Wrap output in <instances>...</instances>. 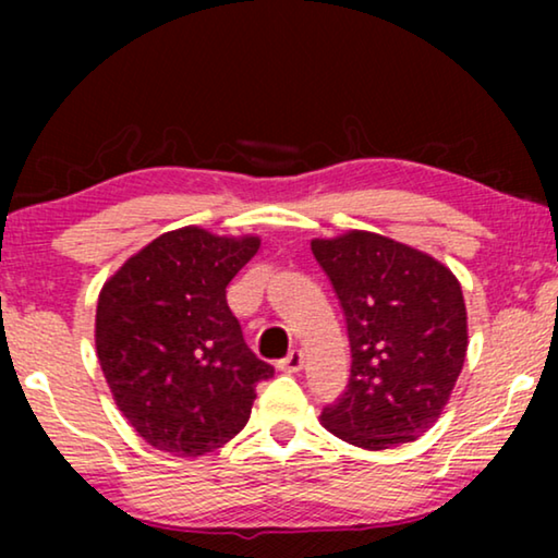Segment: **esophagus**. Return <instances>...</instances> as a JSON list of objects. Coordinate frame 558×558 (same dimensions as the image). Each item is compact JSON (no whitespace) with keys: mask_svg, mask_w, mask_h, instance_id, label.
<instances>
[{"mask_svg":"<svg viewBox=\"0 0 558 558\" xmlns=\"http://www.w3.org/2000/svg\"><path fill=\"white\" fill-rule=\"evenodd\" d=\"M302 363H304L302 350H289V355L284 357V361H279V368L284 373H296L302 368Z\"/></svg>","mask_w":558,"mask_h":558,"instance_id":"34e87169","label":"esophagus"}]
</instances>
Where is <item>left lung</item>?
I'll return each mask as SVG.
<instances>
[{"instance_id":"left-lung-1","label":"left lung","mask_w":558,"mask_h":558,"mask_svg":"<svg viewBox=\"0 0 558 558\" xmlns=\"http://www.w3.org/2000/svg\"><path fill=\"white\" fill-rule=\"evenodd\" d=\"M345 312L350 380L323 426L361 449L429 432L468 355V310L452 271L424 251L371 231L312 241Z\"/></svg>"}]
</instances>
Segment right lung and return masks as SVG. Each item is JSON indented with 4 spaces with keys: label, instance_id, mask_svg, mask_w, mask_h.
Masks as SVG:
<instances>
[{
    "label": "right lung",
    "instance_id": "add662e5",
    "mask_svg": "<svg viewBox=\"0 0 558 558\" xmlns=\"http://www.w3.org/2000/svg\"><path fill=\"white\" fill-rule=\"evenodd\" d=\"M258 246V235L178 228L126 258L98 294L104 378L126 422L159 452L201 457L223 447L246 426L258 380L274 376L226 302Z\"/></svg>",
    "mask_w": 558,
    "mask_h": 558
}]
</instances>
